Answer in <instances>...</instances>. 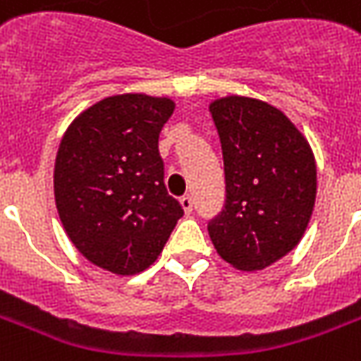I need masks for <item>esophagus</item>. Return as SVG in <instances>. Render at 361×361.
Segmentation results:
<instances>
[{"label":"esophagus","instance_id":"34e87169","mask_svg":"<svg viewBox=\"0 0 361 361\" xmlns=\"http://www.w3.org/2000/svg\"><path fill=\"white\" fill-rule=\"evenodd\" d=\"M180 204H181V209L185 211V214H191V211H193V199L189 195H183L180 199Z\"/></svg>","mask_w":361,"mask_h":361}]
</instances>
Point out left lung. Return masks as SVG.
<instances>
[{
    "label": "left lung",
    "instance_id": "obj_1",
    "mask_svg": "<svg viewBox=\"0 0 361 361\" xmlns=\"http://www.w3.org/2000/svg\"><path fill=\"white\" fill-rule=\"evenodd\" d=\"M211 114L226 201L209 220V235L226 263L261 271L302 240L317 193L315 158L294 123L271 104L226 96L211 104Z\"/></svg>",
    "mask_w": 361,
    "mask_h": 361
}]
</instances>
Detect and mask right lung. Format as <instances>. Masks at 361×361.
Instances as JSON below:
<instances>
[{
  "instance_id": "obj_1",
  "label": "right lung",
  "mask_w": 361,
  "mask_h": 361,
  "mask_svg": "<svg viewBox=\"0 0 361 361\" xmlns=\"http://www.w3.org/2000/svg\"><path fill=\"white\" fill-rule=\"evenodd\" d=\"M170 98L118 94L85 110L61 139L54 193L69 240L96 267L135 274L164 250L181 204L168 195L158 135Z\"/></svg>"
}]
</instances>
